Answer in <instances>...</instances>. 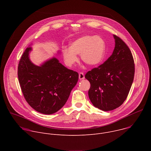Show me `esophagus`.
I'll return each mask as SVG.
<instances>
[{
    "label": "esophagus",
    "instance_id": "esophagus-1",
    "mask_svg": "<svg viewBox=\"0 0 151 151\" xmlns=\"http://www.w3.org/2000/svg\"><path fill=\"white\" fill-rule=\"evenodd\" d=\"M79 79L80 80H82V79H85V76H84L83 73L80 72V73H79Z\"/></svg>",
    "mask_w": 151,
    "mask_h": 151
}]
</instances>
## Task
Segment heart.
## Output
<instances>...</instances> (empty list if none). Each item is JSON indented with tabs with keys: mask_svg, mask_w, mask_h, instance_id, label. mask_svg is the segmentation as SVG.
<instances>
[{
	"mask_svg": "<svg viewBox=\"0 0 151 151\" xmlns=\"http://www.w3.org/2000/svg\"><path fill=\"white\" fill-rule=\"evenodd\" d=\"M104 54L105 42L99 36H82L70 43L69 49L63 50L64 60L69 66L78 61L76 55H81L82 61L87 65L96 66L102 61Z\"/></svg>",
	"mask_w": 151,
	"mask_h": 151,
	"instance_id": "heart-1",
	"label": "heart"
}]
</instances>
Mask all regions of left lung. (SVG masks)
<instances>
[{"mask_svg":"<svg viewBox=\"0 0 151 151\" xmlns=\"http://www.w3.org/2000/svg\"><path fill=\"white\" fill-rule=\"evenodd\" d=\"M114 37L112 54L85 76L90 82L88 96L91 103L103 111L115 109L124 103L134 76V61L130 48L120 37L115 35Z\"/></svg>","mask_w":151,"mask_h":151,"instance_id":"obj_1","label":"left lung"}]
</instances>
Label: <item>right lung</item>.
Returning <instances> with one entry per match:
<instances>
[{
  "label": "right lung",
  "mask_w": 151,
  "mask_h": 151,
  "mask_svg": "<svg viewBox=\"0 0 151 151\" xmlns=\"http://www.w3.org/2000/svg\"><path fill=\"white\" fill-rule=\"evenodd\" d=\"M27 48L18 66L21 91L28 104L38 112L50 115L58 111L66 103L79 78L78 72L69 69L53 58L40 66L29 57Z\"/></svg>",
  "instance_id": "add662e5"
}]
</instances>
